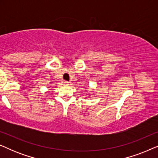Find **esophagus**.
<instances>
[{
  "label": "esophagus",
  "instance_id": "obj_1",
  "mask_svg": "<svg viewBox=\"0 0 158 158\" xmlns=\"http://www.w3.org/2000/svg\"><path fill=\"white\" fill-rule=\"evenodd\" d=\"M64 85H69V82L68 81H64Z\"/></svg>",
  "mask_w": 158,
  "mask_h": 158
}]
</instances>
